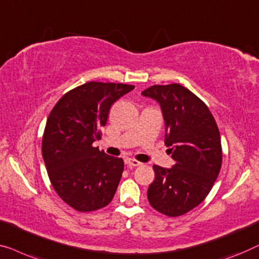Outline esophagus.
<instances>
[{
  "mask_svg": "<svg viewBox=\"0 0 259 259\" xmlns=\"http://www.w3.org/2000/svg\"><path fill=\"white\" fill-rule=\"evenodd\" d=\"M125 164L130 167H133V166H140V165H142V163L134 158H125Z\"/></svg>",
  "mask_w": 259,
  "mask_h": 259,
  "instance_id": "obj_1",
  "label": "esophagus"
}]
</instances>
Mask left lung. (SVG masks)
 Listing matches in <instances>:
<instances>
[{"mask_svg":"<svg viewBox=\"0 0 259 259\" xmlns=\"http://www.w3.org/2000/svg\"><path fill=\"white\" fill-rule=\"evenodd\" d=\"M161 105L166 147L175 165H154L148 201L158 212L177 217L199 205L222 166L221 135L203 101L181 84L152 85L142 93Z\"/></svg>","mask_w":259,"mask_h":259,"instance_id":"1","label":"left lung"}]
</instances>
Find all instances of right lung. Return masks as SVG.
Masks as SVG:
<instances>
[{"instance_id": "add662e5", "label": "right lung", "mask_w": 259, "mask_h": 259, "mask_svg": "<svg viewBox=\"0 0 259 259\" xmlns=\"http://www.w3.org/2000/svg\"><path fill=\"white\" fill-rule=\"evenodd\" d=\"M134 88L88 82L64 94L47 119L43 161L57 195L75 210H98L114 198L124 162L93 143L101 138L111 105Z\"/></svg>"}]
</instances>
